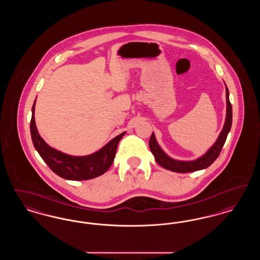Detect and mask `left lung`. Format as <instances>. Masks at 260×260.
I'll use <instances>...</instances> for the list:
<instances>
[{"label":"left lung","mask_w":260,"mask_h":260,"mask_svg":"<svg viewBox=\"0 0 260 260\" xmlns=\"http://www.w3.org/2000/svg\"><path fill=\"white\" fill-rule=\"evenodd\" d=\"M226 103H227V113H226V120H225L223 129L218 136L216 142L203 157L199 158L196 161H183L173 160L167 154H165V152L158 145V142L156 141L154 134H152V136L149 139V147L152 154L154 155L156 161L164 169L179 173H192V172L204 170L210 167V165L219 156L223 145L226 141L228 133L230 132L231 125H232V105L229 100V90L227 87H226Z\"/></svg>","instance_id":"8db88e82"}]
</instances>
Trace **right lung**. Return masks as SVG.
I'll list each match as a JSON object with an SVG mask.
<instances>
[{
	"instance_id": "obj_1",
	"label": "right lung",
	"mask_w": 260,
	"mask_h": 260,
	"mask_svg": "<svg viewBox=\"0 0 260 260\" xmlns=\"http://www.w3.org/2000/svg\"><path fill=\"white\" fill-rule=\"evenodd\" d=\"M35 103L36 100L32 107L30 122L32 141L42 159L47 162L53 173L68 180H87L98 177L109 170L114 161L119 141L125 132L113 138L103 148L91 155L84 157L69 156L51 148L39 135L34 117Z\"/></svg>"
}]
</instances>
